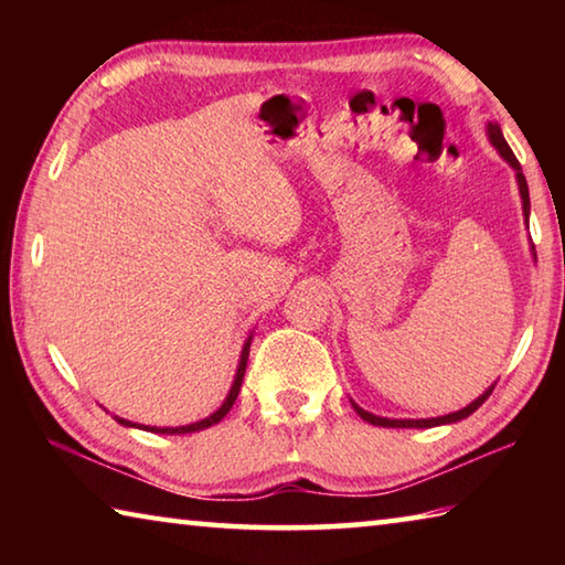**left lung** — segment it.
Instances as JSON below:
<instances>
[{"instance_id":"1","label":"left lung","mask_w":565,"mask_h":565,"mask_svg":"<svg viewBox=\"0 0 565 565\" xmlns=\"http://www.w3.org/2000/svg\"><path fill=\"white\" fill-rule=\"evenodd\" d=\"M489 137H491V141H493V147L499 149V154L509 161V164L515 169V177H519V189H521V199H523V214H525V218H529V212H531V199H529V184H525V177H523V171H521V164H519V159H515V154L511 151V147L505 145V139H503V134H501V127L499 124H489ZM491 391H493V386L491 388H486V394H481L478 396L473 404H468L466 408H461V411H454V414H448V416H438V418H381V416H374V414H369V411H363L361 406H356L353 404V408H356V414L363 418V420H369V424H374V426H384V428H431V426H441V424H456V420H461V418H466V416H471L473 411L483 404L486 398L491 396Z\"/></svg>"}]
</instances>
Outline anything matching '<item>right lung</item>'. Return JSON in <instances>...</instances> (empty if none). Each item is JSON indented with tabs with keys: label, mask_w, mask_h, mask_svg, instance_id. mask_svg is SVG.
<instances>
[{
	"label": "right lung",
	"mask_w": 565,
	"mask_h": 565,
	"mask_svg": "<svg viewBox=\"0 0 565 565\" xmlns=\"http://www.w3.org/2000/svg\"><path fill=\"white\" fill-rule=\"evenodd\" d=\"M248 347H252V339H248V341L244 343L242 361H238V369H236V379H234V386H232V391H228V396H226V401L222 404V408L214 411V414L209 416V418H204V420H196V424H189V426H177V428L137 426V424H131V420H127V418H117V420H119L121 426H137V428H145V431H154V434H191V431H202V428H209V426L218 424V420H222V418L228 414V408L234 406V401H236V396H238V391H242V381H244V371H246V359H248Z\"/></svg>",
	"instance_id": "add662e5"
}]
</instances>
